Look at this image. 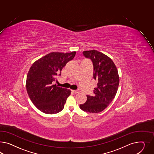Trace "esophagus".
Wrapping results in <instances>:
<instances>
[{
  "label": "esophagus",
  "instance_id": "obj_1",
  "mask_svg": "<svg viewBox=\"0 0 154 154\" xmlns=\"http://www.w3.org/2000/svg\"><path fill=\"white\" fill-rule=\"evenodd\" d=\"M72 91L74 92L75 93H79V90H72Z\"/></svg>",
  "mask_w": 154,
  "mask_h": 154
}]
</instances>
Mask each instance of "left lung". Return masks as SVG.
Segmentation results:
<instances>
[{
	"instance_id": "1",
	"label": "left lung",
	"mask_w": 154,
	"mask_h": 154,
	"mask_svg": "<svg viewBox=\"0 0 154 154\" xmlns=\"http://www.w3.org/2000/svg\"><path fill=\"white\" fill-rule=\"evenodd\" d=\"M83 55L93 63V77L97 81L94 94L87 95V101L79 108L86 112L96 113L103 111L116 95L119 83L118 70L112 60L107 55L92 50L85 51Z\"/></svg>"
}]
</instances>
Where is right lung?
I'll use <instances>...</instances> for the list:
<instances>
[{
    "label": "right lung",
    "instance_id": "add662e5",
    "mask_svg": "<svg viewBox=\"0 0 154 154\" xmlns=\"http://www.w3.org/2000/svg\"><path fill=\"white\" fill-rule=\"evenodd\" d=\"M76 52H52L38 59L29 68L26 89L35 106L42 112L53 114L62 111L71 90L54 85L63 68L74 58Z\"/></svg>",
    "mask_w": 154,
    "mask_h": 154
}]
</instances>
